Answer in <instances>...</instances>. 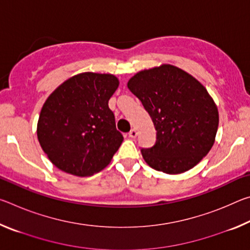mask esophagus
<instances>
[{
	"instance_id": "34e87169",
	"label": "esophagus",
	"mask_w": 250,
	"mask_h": 250,
	"mask_svg": "<svg viewBox=\"0 0 250 250\" xmlns=\"http://www.w3.org/2000/svg\"><path fill=\"white\" fill-rule=\"evenodd\" d=\"M137 134H138L137 130H135V129H132V130H131L130 132H129V137H130V138H135V137H137Z\"/></svg>"
}]
</instances>
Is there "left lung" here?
Returning a JSON list of instances; mask_svg holds the SVG:
<instances>
[{
    "label": "left lung",
    "instance_id": "obj_1",
    "mask_svg": "<svg viewBox=\"0 0 250 250\" xmlns=\"http://www.w3.org/2000/svg\"><path fill=\"white\" fill-rule=\"evenodd\" d=\"M128 88L155 126L154 146L141 149L152 168L179 174L208 153L216 137L218 111L200 82L175 66L162 65L134 75Z\"/></svg>",
    "mask_w": 250,
    "mask_h": 250
}]
</instances>
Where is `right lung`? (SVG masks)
Here are the masks:
<instances>
[{
  "label": "right lung",
  "instance_id": "obj_1",
  "mask_svg": "<svg viewBox=\"0 0 250 250\" xmlns=\"http://www.w3.org/2000/svg\"><path fill=\"white\" fill-rule=\"evenodd\" d=\"M118 86L113 75L83 73L66 80L46 100L37 138L59 170L90 176L110 163L124 141L108 105Z\"/></svg>",
  "mask_w": 250,
  "mask_h": 250
}]
</instances>
